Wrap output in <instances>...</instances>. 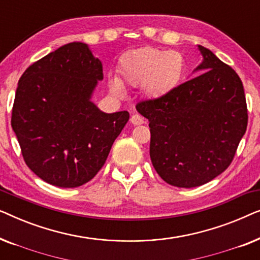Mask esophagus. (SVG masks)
Segmentation results:
<instances>
[{
	"label": "esophagus",
	"mask_w": 260,
	"mask_h": 260,
	"mask_svg": "<svg viewBox=\"0 0 260 260\" xmlns=\"http://www.w3.org/2000/svg\"><path fill=\"white\" fill-rule=\"evenodd\" d=\"M130 122L133 123L134 125H141V124H144L145 123V119L142 116L137 115V113H135V115L131 116Z\"/></svg>",
	"instance_id": "1"
}]
</instances>
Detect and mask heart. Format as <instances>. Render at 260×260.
<instances>
[{"label":"heart","instance_id":"b5f03b06","mask_svg":"<svg viewBox=\"0 0 260 260\" xmlns=\"http://www.w3.org/2000/svg\"><path fill=\"white\" fill-rule=\"evenodd\" d=\"M120 80L109 81L110 91L116 95L124 94L123 84L142 86L149 99H159L170 93L182 79L184 59L177 52L143 47L126 52L119 61Z\"/></svg>","mask_w":260,"mask_h":260}]
</instances>
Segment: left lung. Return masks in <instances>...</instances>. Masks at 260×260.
I'll list each match as a JSON object with an SVG mask.
<instances>
[{"instance_id":"8db88e82","label":"left lung","mask_w":260,"mask_h":260,"mask_svg":"<svg viewBox=\"0 0 260 260\" xmlns=\"http://www.w3.org/2000/svg\"><path fill=\"white\" fill-rule=\"evenodd\" d=\"M200 76L165 97L138 103L149 120L150 158L172 186L193 188L225 172L247 127L244 86L232 67L198 46Z\"/></svg>"}]
</instances>
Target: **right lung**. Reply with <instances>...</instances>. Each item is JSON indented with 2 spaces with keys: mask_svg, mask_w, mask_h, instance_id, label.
Instances as JSON below:
<instances>
[{
  "mask_svg": "<svg viewBox=\"0 0 260 260\" xmlns=\"http://www.w3.org/2000/svg\"><path fill=\"white\" fill-rule=\"evenodd\" d=\"M101 60L71 42L38 60L17 84L12 127L26 165L45 182L74 188L93 179L129 112L105 113L91 101Z\"/></svg>",
  "mask_w": 260,
  "mask_h": 260,
  "instance_id": "1",
  "label": "right lung"
}]
</instances>
